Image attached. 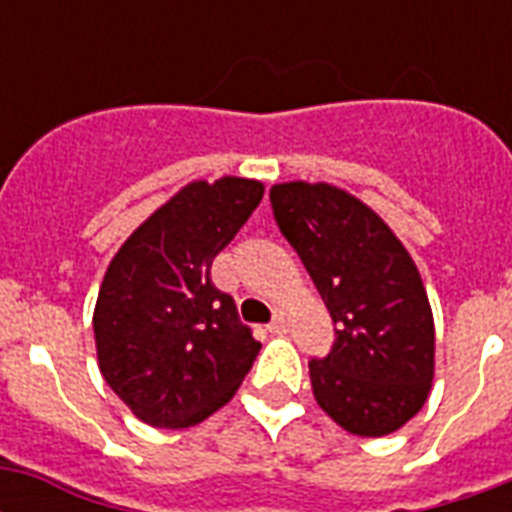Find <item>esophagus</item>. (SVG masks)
<instances>
[{
  "label": "esophagus",
  "mask_w": 512,
  "mask_h": 512,
  "mask_svg": "<svg viewBox=\"0 0 512 512\" xmlns=\"http://www.w3.org/2000/svg\"><path fill=\"white\" fill-rule=\"evenodd\" d=\"M271 332H276V335H284V332H287L289 329V319H287V313L284 311H276V316H273V321H271Z\"/></svg>",
  "instance_id": "1"
}]
</instances>
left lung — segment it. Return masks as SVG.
<instances>
[{"instance_id": "left-lung-1", "label": "left lung", "mask_w": 512, "mask_h": 512, "mask_svg": "<svg viewBox=\"0 0 512 512\" xmlns=\"http://www.w3.org/2000/svg\"><path fill=\"white\" fill-rule=\"evenodd\" d=\"M271 204L337 324L329 356L308 364L313 396L353 436L396 433L436 374L433 311L412 255L372 207L332 183H276Z\"/></svg>"}]
</instances>
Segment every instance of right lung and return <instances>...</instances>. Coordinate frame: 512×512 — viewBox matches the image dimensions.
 Instances as JSON below:
<instances>
[{
  "label": "right lung",
  "instance_id": "add662e5",
  "mask_svg": "<svg viewBox=\"0 0 512 512\" xmlns=\"http://www.w3.org/2000/svg\"><path fill=\"white\" fill-rule=\"evenodd\" d=\"M263 191L249 177L193 180L108 263L92 313L100 374L151 428L207 420L231 401L260 353L209 268Z\"/></svg>",
  "mask_w": 512,
  "mask_h": 512
}]
</instances>
